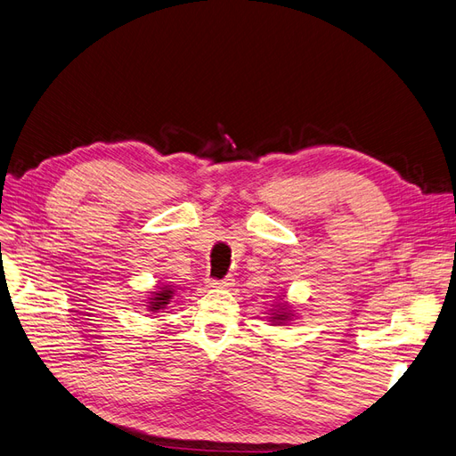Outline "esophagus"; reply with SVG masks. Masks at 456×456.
<instances>
[{
    "label": "esophagus",
    "mask_w": 456,
    "mask_h": 456,
    "mask_svg": "<svg viewBox=\"0 0 456 456\" xmlns=\"http://www.w3.org/2000/svg\"><path fill=\"white\" fill-rule=\"evenodd\" d=\"M207 286L212 289H229L232 286V278H225V281H208Z\"/></svg>",
    "instance_id": "34e87169"
}]
</instances>
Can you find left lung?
Returning <instances> with one entry per match:
<instances>
[{"label":"left lung","mask_w":456,"mask_h":456,"mask_svg":"<svg viewBox=\"0 0 456 456\" xmlns=\"http://www.w3.org/2000/svg\"><path fill=\"white\" fill-rule=\"evenodd\" d=\"M265 318L271 326H289L293 320H297V313L296 306L288 301L286 296H278V299L271 305Z\"/></svg>","instance_id":"obj_1"}]
</instances>
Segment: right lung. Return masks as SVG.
<instances>
[{
    "mask_svg": "<svg viewBox=\"0 0 456 456\" xmlns=\"http://www.w3.org/2000/svg\"><path fill=\"white\" fill-rule=\"evenodd\" d=\"M180 288H175L172 282H163L160 286H155L153 291H148V297L143 299V311H148L150 316L157 318L159 313H165L170 306V303H178L175 301V293H178Z\"/></svg>",
    "mask_w": 456,
    "mask_h": 456,
    "instance_id": "add662e5",
    "label": "right lung"
}]
</instances>
